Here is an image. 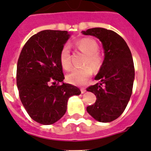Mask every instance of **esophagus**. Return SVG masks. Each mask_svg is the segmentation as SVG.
I'll return each instance as SVG.
<instances>
[{"label": "esophagus", "mask_w": 151, "mask_h": 151, "mask_svg": "<svg viewBox=\"0 0 151 151\" xmlns=\"http://www.w3.org/2000/svg\"><path fill=\"white\" fill-rule=\"evenodd\" d=\"M80 91H81L82 93H84L86 92V89H85V88H81V89H80Z\"/></svg>", "instance_id": "esophagus-1"}]
</instances>
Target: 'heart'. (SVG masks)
Listing matches in <instances>:
<instances>
[{
  "mask_svg": "<svg viewBox=\"0 0 151 151\" xmlns=\"http://www.w3.org/2000/svg\"><path fill=\"white\" fill-rule=\"evenodd\" d=\"M76 45L81 51L86 54V58L83 62V64L86 66L71 70L66 75V80L71 84L82 85L86 83L92 75V69L94 71H98L101 68L104 59L98 52L99 45L94 39L84 38L79 40L76 43ZM60 62L64 69L68 70L71 68V51L68 45L63 46L60 50Z\"/></svg>",
  "mask_w": 151,
  "mask_h": 151,
  "instance_id": "1",
  "label": "heart"
}]
</instances>
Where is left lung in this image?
<instances>
[{"label": "left lung", "instance_id": "8db88e82", "mask_svg": "<svg viewBox=\"0 0 151 151\" xmlns=\"http://www.w3.org/2000/svg\"><path fill=\"white\" fill-rule=\"evenodd\" d=\"M82 33L99 39L104 50L103 65L95 77L100 83L87 88L96 96L95 104L88 106L87 112L99 122H111L123 113L132 96L134 80L132 53L124 39L112 30L93 28Z\"/></svg>", "mask_w": 151, "mask_h": 151}]
</instances>
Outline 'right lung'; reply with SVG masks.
Wrapping results in <instances>:
<instances>
[{
    "instance_id": "right-lung-1",
    "label": "right lung",
    "mask_w": 151,
    "mask_h": 151,
    "mask_svg": "<svg viewBox=\"0 0 151 151\" xmlns=\"http://www.w3.org/2000/svg\"><path fill=\"white\" fill-rule=\"evenodd\" d=\"M69 37L66 30L39 32L27 41L18 59L21 102L30 118L41 124L57 122L66 113L68 99L81 93L77 87L63 83L60 52Z\"/></svg>"
}]
</instances>
